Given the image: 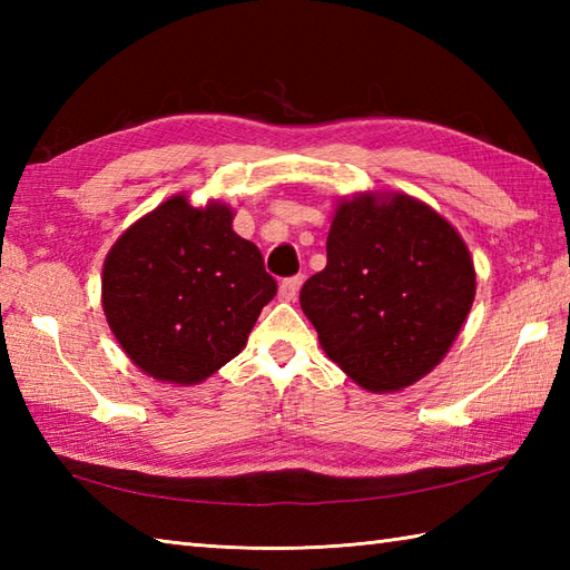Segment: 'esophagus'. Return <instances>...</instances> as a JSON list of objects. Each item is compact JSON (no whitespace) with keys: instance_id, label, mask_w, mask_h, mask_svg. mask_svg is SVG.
<instances>
[{"instance_id":"obj_1","label":"esophagus","mask_w":570,"mask_h":570,"mask_svg":"<svg viewBox=\"0 0 570 570\" xmlns=\"http://www.w3.org/2000/svg\"><path fill=\"white\" fill-rule=\"evenodd\" d=\"M301 284H304V276H301V274L284 278V282L278 284V298H282V301H294L298 296Z\"/></svg>"}]
</instances>
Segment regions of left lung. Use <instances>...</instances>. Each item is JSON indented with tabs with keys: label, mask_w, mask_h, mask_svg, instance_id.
Instances as JSON below:
<instances>
[{
	"label": "left lung",
	"mask_w": 570,
	"mask_h": 570,
	"mask_svg": "<svg viewBox=\"0 0 570 570\" xmlns=\"http://www.w3.org/2000/svg\"><path fill=\"white\" fill-rule=\"evenodd\" d=\"M328 264L301 288L321 347L370 392L419 382L451 350L475 298V266L455 227L404 193L341 200Z\"/></svg>",
	"instance_id": "8db88e82"
}]
</instances>
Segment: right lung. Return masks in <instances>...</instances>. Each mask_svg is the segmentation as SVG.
Segmentation results:
<instances>
[{
    "label": "right lung",
    "instance_id": "obj_1",
    "mask_svg": "<svg viewBox=\"0 0 570 570\" xmlns=\"http://www.w3.org/2000/svg\"><path fill=\"white\" fill-rule=\"evenodd\" d=\"M233 208L171 196L127 227L102 266V308L117 343L149 377L198 384L247 345L276 296Z\"/></svg>",
    "mask_w": 570,
    "mask_h": 570
}]
</instances>
